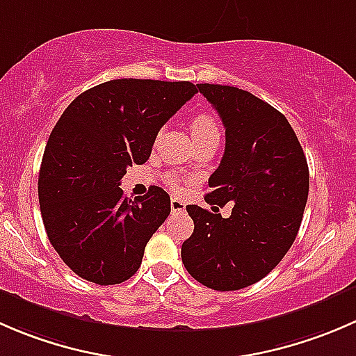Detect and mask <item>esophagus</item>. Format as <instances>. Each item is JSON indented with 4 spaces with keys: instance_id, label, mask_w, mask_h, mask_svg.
I'll list each match as a JSON object with an SVG mask.
<instances>
[{
    "instance_id": "obj_1",
    "label": "esophagus",
    "mask_w": 356,
    "mask_h": 356,
    "mask_svg": "<svg viewBox=\"0 0 356 356\" xmlns=\"http://www.w3.org/2000/svg\"><path fill=\"white\" fill-rule=\"evenodd\" d=\"M170 208L172 213H184L186 211V203L179 198H172L170 200Z\"/></svg>"
}]
</instances>
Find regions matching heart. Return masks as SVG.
<instances>
[{
  "instance_id": "obj_1",
  "label": "heart",
  "mask_w": 356,
  "mask_h": 356,
  "mask_svg": "<svg viewBox=\"0 0 356 356\" xmlns=\"http://www.w3.org/2000/svg\"><path fill=\"white\" fill-rule=\"evenodd\" d=\"M191 134L193 138L198 139V138H204V136H215L218 134V129H217V122H215L213 115L210 111H198L195 117L191 118ZM168 186L174 189H179V182L174 175L168 177Z\"/></svg>"
}]
</instances>
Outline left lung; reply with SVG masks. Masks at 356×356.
Instances as JSON below:
<instances>
[{
  "mask_svg": "<svg viewBox=\"0 0 356 356\" xmlns=\"http://www.w3.org/2000/svg\"><path fill=\"white\" fill-rule=\"evenodd\" d=\"M225 127V152L208 179L210 204L233 203L232 217L188 204L195 222L182 243L186 270L207 288L236 291L264 279L296 239L308 198L307 156L288 118L251 92L198 84Z\"/></svg>",
  "mask_w": 356,
  "mask_h": 356,
  "instance_id": "obj_1",
  "label": "left lung"
}]
</instances>
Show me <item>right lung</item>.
<instances>
[{"instance_id": "1", "label": "right lung", "mask_w": 356, "mask_h": 356, "mask_svg": "<svg viewBox=\"0 0 356 356\" xmlns=\"http://www.w3.org/2000/svg\"><path fill=\"white\" fill-rule=\"evenodd\" d=\"M196 92L188 81L115 79L79 95L56 122L39 170V204L49 243L79 277L110 286L138 272L170 196L152 186L132 201L120 179L148 160L158 131Z\"/></svg>"}]
</instances>
